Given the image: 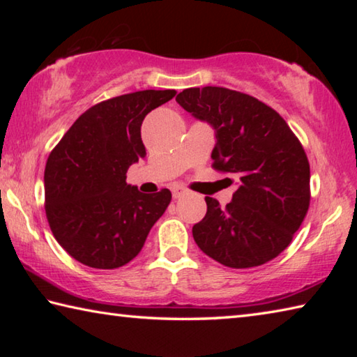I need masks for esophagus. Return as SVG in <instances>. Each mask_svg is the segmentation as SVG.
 <instances>
[{"instance_id": "34e87169", "label": "esophagus", "mask_w": 357, "mask_h": 357, "mask_svg": "<svg viewBox=\"0 0 357 357\" xmlns=\"http://www.w3.org/2000/svg\"><path fill=\"white\" fill-rule=\"evenodd\" d=\"M172 192H173V198L174 200H178V198H181L183 195H185V189L183 185H174L173 189H172Z\"/></svg>"}]
</instances>
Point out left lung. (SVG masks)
I'll use <instances>...</instances> for the list:
<instances>
[{
    "label": "left lung",
    "mask_w": 357,
    "mask_h": 357,
    "mask_svg": "<svg viewBox=\"0 0 357 357\" xmlns=\"http://www.w3.org/2000/svg\"><path fill=\"white\" fill-rule=\"evenodd\" d=\"M176 102L214 129L213 167L238 179L227 208L204 198L206 215L192 228L197 245L228 268L271 261L291 243L309 209L310 165L304 148L279 113L249 94L189 88Z\"/></svg>",
    "instance_id": "obj_1"
}]
</instances>
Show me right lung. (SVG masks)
Masks as SVG:
<instances>
[{"mask_svg":"<svg viewBox=\"0 0 357 357\" xmlns=\"http://www.w3.org/2000/svg\"><path fill=\"white\" fill-rule=\"evenodd\" d=\"M174 96V89H146L100 102L48 155L47 219L58 244L77 261L96 269L128 264L165 213L172 192L143 193L126 183V173L146 155L144 116Z\"/></svg>","mask_w":357,"mask_h":357,"instance_id":"right-lung-1","label":"right lung"}]
</instances>
